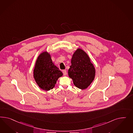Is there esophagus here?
Listing matches in <instances>:
<instances>
[{"label":"esophagus","mask_w":133,"mask_h":133,"mask_svg":"<svg viewBox=\"0 0 133 133\" xmlns=\"http://www.w3.org/2000/svg\"><path fill=\"white\" fill-rule=\"evenodd\" d=\"M62 72L63 73V75H64V76H66V75H67V71H66V70H63L62 71Z\"/></svg>","instance_id":"34e87169"}]
</instances>
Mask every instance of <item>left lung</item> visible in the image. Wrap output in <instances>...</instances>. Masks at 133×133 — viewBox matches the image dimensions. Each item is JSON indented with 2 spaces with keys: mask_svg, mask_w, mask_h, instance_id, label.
<instances>
[{
  "mask_svg": "<svg viewBox=\"0 0 133 133\" xmlns=\"http://www.w3.org/2000/svg\"><path fill=\"white\" fill-rule=\"evenodd\" d=\"M68 75L74 85L78 88H87L93 82L95 69L87 54L81 49L74 52L71 59Z\"/></svg>",
  "mask_w": 133,
  "mask_h": 133,
  "instance_id": "1",
  "label": "left lung"
}]
</instances>
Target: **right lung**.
<instances>
[{
  "label": "right lung",
  "mask_w": 133,
  "mask_h": 133,
  "mask_svg": "<svg viewBox=\"0 0 133 133\" xmlns=\"http://www.w3.org/2000/svg\"><path fill=\"white\" fill-rule=\"evenodd\" d=\"M62 75V72L52 63L48 53H41L36 60L34 70V78L40 88L45 91L52 89L58 78Z\"/></svg>",
  "instance_id": "add662e5"
}]
</instances>
